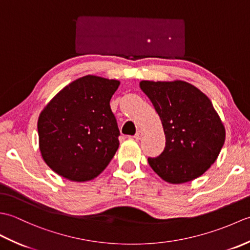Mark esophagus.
<instances>
[{"label":"esophagus","instance_id":"34e87169","mask_svg":"<svg viewBox=\"0 0 250 250\" xmlns=\"http://www.w3.org/2000/svg\"><path fill=\"white\" fill-rule=\"evenodd\" d=\"M143 133H144V132H143L142 130H139V131L136 132V134L134 135V139L135 140H141L142 136H143Z\"/></svg>","mask_w":250,"mask_h":250}]
</instances>
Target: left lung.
<instances>
[{"mask_svg":"<svg viewBox=\"0 0 250 250\" xmlns=\"http://www.w3.org/2000/svg\"><path fill=\"white\" fill-rule=\"evenodd\" d=\"M140 87L160 117L166 148L148 158L150 167L167 183H188L217 160L226 129L210 100L187 82L142 81Z\"/></svg>","mask_w":250,"mask_h":250,"instance_id":"8db88e82","label":"left lung"}]
</instances>
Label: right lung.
<instances>
[{"mask_svg":"<svg viewBox=\"0 0 250 250\" xmlns=\"http://www.w3.org/2000/svg\"><path fill=\"white\" fill-rule=\"evenodd\" d=\"M120 82L86 75L58 92L37 120L41 155L52 171L72 182L92 180L119 147L120 132L109 101Z\"/></svg>","mask_w":250,"mask_h":250,"instance_id":"add662e5","label":"right lung"}]
</instances>
